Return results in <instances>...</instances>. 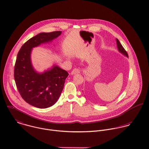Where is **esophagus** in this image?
Listing matches in <instances>:
<instances>
[{"instance_id": "esophagus-1", "label": "esophagus", "mask_w": 149, "mask_h": 149, "mask_svg": "<svg viewBox=\"0 0 149 149\" xmlns=\"http://www.w3.org/2000/svg\"><path fill=\"white\" fill-rule=\"evenodd\" d=\"M81 71V68H75V69H74V70L71 71V74H72V75H74V74H78V73H80Z\"/></svg>"}]
</instances>
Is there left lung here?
<instances>
[{"mask_svg":"<svg viewBox=\"0 0 149 149\" xmlns=\"http://www.w3.org/2000/svg\"><path fill=\"white\" fill-rule=\"evenodd\" d=\"M116 43H117V46H118V48L119 52H121V54H123V55H124L125 56H126L127 57H128L127 52H126L125 49L123 48L122 45L120 44V42L118 38H116Z\"/></svg>","mask_w":149,"mask_h":149,"instance_id":"left-lung-1","label":"left lung"}]
</instances>
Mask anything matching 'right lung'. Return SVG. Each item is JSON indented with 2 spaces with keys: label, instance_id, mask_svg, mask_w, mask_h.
<instances>
[{
  "label": "right lung",
  "instance_id": "add662e5",
  "mask_svg": "<svg viewBox=\"0 0 149 149\" xmlns=\"http://www.w3.org/2000/svg\"><path fill=\"white\" fill-rule=\"evenodd\" d=\"M61 31L41 33L28 40L18 53L14 67V79L22 98L29 104L38 108H47L58 100L68 73L57 65L39 74L31 63L33 47L52 41Z\"/></svg>",
  "mask_w": 149,
  "mask_h": 149
}]
</instances>
